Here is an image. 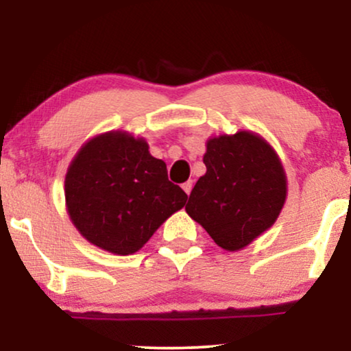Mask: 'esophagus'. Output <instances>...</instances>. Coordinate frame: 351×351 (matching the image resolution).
<instances>
[{
  "instance_id": "1",
  "label": "esophagus",
  "mask_w": 351,
  "mask_h": 351,
  "mask_svg": "<svg viewBox=\"0 0 351 351\" xmlns=\"http://www.w3.org/2000/svg\"><path fill=\"white\" fill-rule=\"evenodd\" d=\"M191 186H193V182H191V180L185 182V184H182V189H184V191H185L186 195H190V191H191Z\"/></svg>"
}]
</instances>
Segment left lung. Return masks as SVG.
I'll return each instance as SVG.
<instances>
[{
    "instance_id": "left-lung-1",
    "label": "left lung",
    "mask_w": 351,
    "mask_h": 351,
    "mask_svg": "<svg viewBox=\"0 0 351 351\" xmlns=\"http://www.w3.org/2000/svg\"><path fill=\"white\" fill-rule=\"evenodd\" d=\"M206 174L191 190L186 214L225 251H239L271 227L286 201V172L261 136L239 131L209 138Z\"/></svg>"
}]
</instances>
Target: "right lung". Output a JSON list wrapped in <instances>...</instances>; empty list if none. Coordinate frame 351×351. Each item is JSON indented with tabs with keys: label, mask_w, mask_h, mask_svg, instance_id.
<instances>
[{
	"label": "right lung",
	"mask_w": 351,
	"mask_h": 351,
	"mask_svg": "<svg viewBox=\"0 0 351 351\" xmlns=\"http://www.w3.org/2000/svg\"><path fill=\"white\" fill-rule=\"evenodd\" d=\"M186 198L145 138L123 131L86 142L65 176V204L76 230L118 256L137 252Z\"/></svg>",
	"instance_id": "1"
}]
</instances>
